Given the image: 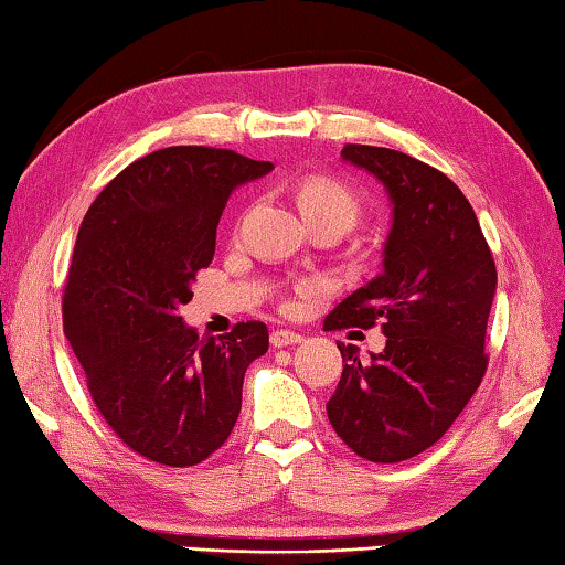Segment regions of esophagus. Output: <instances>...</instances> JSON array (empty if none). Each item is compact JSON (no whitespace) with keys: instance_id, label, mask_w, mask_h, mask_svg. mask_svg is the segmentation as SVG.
<instances>
[{"instance_id":"34e87169","label":"esophagus","mask_w":565,"mask_h":565,"mask_svg":"<svg viewBox=\"0 0 565 565\" xmlns=\"http://www.w3.org/2000/svg\"><path fill=\"white\" fill-rule=\"evenodd\" d=\"M297 342H302V334L290 332V329H275V332L270 334V344H273L275 349L290 347V344H297Z\"/></svg>"}]
</instances>
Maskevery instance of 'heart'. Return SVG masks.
<instances>
[{"label":"heart","mask_w":565,"mask_h":565,"mask_svg":"<svg viewBox=\"0 0 565 565\" xmlns=\"http://www.w3.org/2000/svg\"><path fill=\"white\" fill-rule=\"evenodd\" d=\"M297 206H300L305 218L334 216L344 221L347 226H351L359 216L356 199L351 196V191L324 177H312L300 184V189H297Z\"/></svg>","instance_id":"b5f03b06"}]
</instances>
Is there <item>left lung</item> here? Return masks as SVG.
Masks as SVG:
<instances>
[{
	"label": "left lung",
	"mask_w": 565,
	"mask_h": 565,
	"mask_svg": "<svg viewBox=\"0 0 565 565\" xmlns=\"http://www.w3.org/2000/svg\"><path fill=\"white\" fill-rule=\"evenodd\" d=\"M342 162L386 191L391 228L381 273L324 329L379 324L386 347L359 359L337 342L344 371L327 415L364 460L401 462L438 443L480 386L497 268L470 201L438 169L369 145H347Z\"/></svg>",
	"instance_id": "1"
}]
</instances>
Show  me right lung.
Returning a JSON list of instances; mask_svg holds the SVG:
<instances>
[{"label": "right lung", "mask_w": 565, "mask_h": 565, "mask_svg": "<svg viewBox=\"0 0 565 565\" xmlns=\"http://www.w3.org/2000/svg\"><path fill=\"white\" fill-rule=\"evenodd\" d=\"M270 172L231 150L164 147L125 167L81 223L63 332L103 418L147 460L199 465L238 420L243 376L268 351V327L199 337L179 307L214 260L228 196Z\"/></svg>", "instance_id": "add662e5"}]
</instances>
